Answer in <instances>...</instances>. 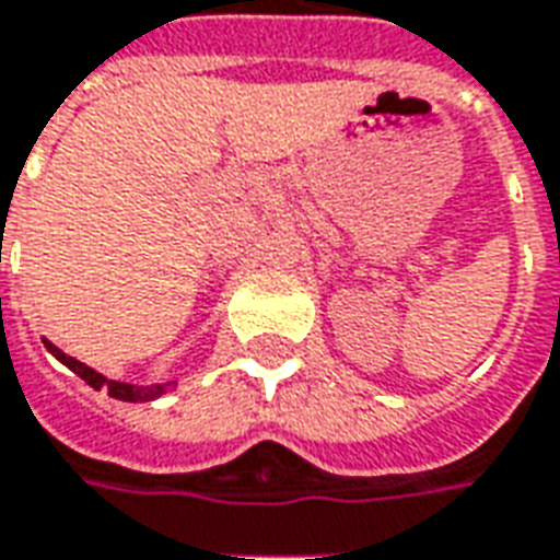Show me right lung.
I'll return each instance as SVG.
<instances>
[{
	"label": "right lung",
	"mask_w": 560,
	"mask_h": 560,
	"mask_svg": "<svg viewBox=\"0 0 560 560\" xmlns=\"http://www.w3.org/2000/svg\"><path fill=\"white\" fill-rule=\"evenodd\" d=\"M48 346V351L57 358V361H62L72 373H78L84 382H88L90 388H105L108 390V397H115V400H127V402H136V400H154V397H160L163 394V385H158V388H139V385H127V382H112V378H105V375H100L96 370H90V366H84L81 361H75V358H69V354H62L60 348L50 346V342H45Z\"/></svg>",
	"instance_id": "obj_1"
}]
</instances>
